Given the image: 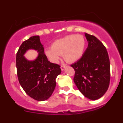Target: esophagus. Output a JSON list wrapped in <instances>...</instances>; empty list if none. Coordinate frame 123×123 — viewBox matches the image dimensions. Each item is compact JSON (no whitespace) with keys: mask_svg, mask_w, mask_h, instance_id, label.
<instances>
[{"mask_svg":"<svg viewBox=\"0 0 123 123\" xmlns=\"http://www.w3.org/2000/svg\"><path fill=\"white\" fill-rule=\"evenodd\" d=\"M67 67V66L66 65H61V67H60V68L62 70V71H63L64 69H65V68Z\"/></svg>","mask_w":123,"mask_h":123,"instance_id":"esophagus-1","label":"esophagus"}]
</instances>
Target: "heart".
Here are the masks:
<instances>
[{
  "label": "heart",
  "instance_id": "b5f03b06",
  "mask_svg": "<svg viewBox=\"0 0 123 123\" xmlns=\"http://www.w3.org/2000/svg\"><path fill=\"white\" fill-rule=\"evenodd\" d=\"M86 46L84 38L81 35H69L56 40L52 49H47L45 54L52 62L57 63L60 55L68 63L76 62L82 56Z\"/></svg>",
  "mask_w": 123,
  "mask_h": 123
}]
</instances>
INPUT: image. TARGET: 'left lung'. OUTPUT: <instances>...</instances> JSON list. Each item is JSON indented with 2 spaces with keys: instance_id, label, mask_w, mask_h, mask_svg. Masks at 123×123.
Returning a JSON list of instances; mask_svg holds the SVG:
<instances>
[{
  "instance_id": "obj_1",
  "label": "left lung",
  "mask_w": 123,
  "mask_h": 123,
  "mask_svg": "<svg viewBox=\"0 0 123 123\" xmlns=\"http://www.w3.org/2000/svg\"><path fill=\"white\" fill-rule=\"evenodd\" d=\"M88 47L82 57L71 65L75 71L74 82L89 99L97 100L108 90L110 63L105 47L94 36L85 33Z\"/></svg>"
}]
</instances>
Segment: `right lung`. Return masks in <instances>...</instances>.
Wrapping results in <instances>:
<instances>
[{"label": "right lung", "instance_id": "obj_1", "mask_svg": "<svg viewBox=\"0 0 123 123\" xmlns=\"http://www.w3.org/2000/svg\"><path fill=\"white\" fill-rule=\"evenodd\" d=\"M43 46L39 36L31 37L20 45L16 57L19 84L29 97L37 101L47 100L52 95L56 86V77L62 72L60 65L48 60ZM29 49L38 52L34 61H28L24 56Z\"/></svg>", "mask_w": 123, "mask_h": 123}]
</instances>
